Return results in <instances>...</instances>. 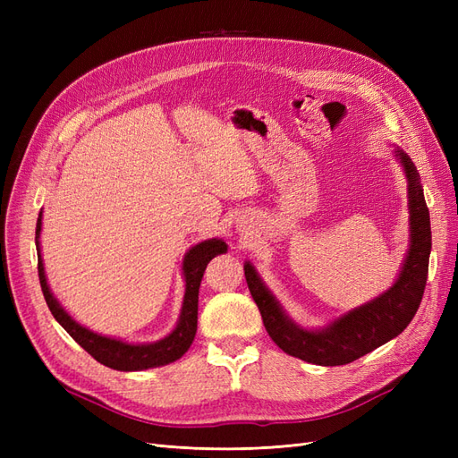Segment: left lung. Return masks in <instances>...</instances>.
<instances>
[{
    "label": "left lung",
    "mask_w": 458,
    "mask_h": 458,
    "mask_svg": "<svg viewBox=\"0 0 458 458\" xmlns=\"http://www.w3.org/2000/svg\"><path fill=\"white\" fill-rule=\"evenodd\" d=\"M394 157L407 177L409 248L397 279L382 294L345 311L321 328H303L288 317L252 263L244 261L246 283L263 325L284 353L321 367L348 365L399 336L417 313L428 279L432 229L417 165L399 147H394Z\"/></svg>",
    "instance_id": "8db88e82"
}]
</instances>
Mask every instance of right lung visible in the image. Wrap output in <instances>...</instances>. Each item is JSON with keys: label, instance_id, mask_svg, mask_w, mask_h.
Listing matches in <instances>:
<instances>
[{"label": "right lung", "instance_id": "1", "mask_svg": "<svg viewBox=\"0 0 458 458\" xmlns=\"http://www.w3.org/2000/svg\"><path fill=\"white\" fill-rule=\"evenodd\" d=\"M39 234H41V212L36 224V250H38V275L41 293L47 301V308L57 318V323L71 335L81 348H84L93 359L101 365L114 369V370H147L155 367H164L177 361L189 348L197 335V318H199V288L202 275L208 263L212 258L225 254L227 244L221 239H208L195 246H191L183 258V281H185V296L182 303V313H179L177 325L168 336H164L157 342L148 344H130L120 338L103 336L99 332H93L88 327L76 323L74 318L66 313L59 300L53 296L47 284L44 259H41L39 248Z\"/></svg>", "mask_w": 458, "mask_h": 458}]
</instances>
